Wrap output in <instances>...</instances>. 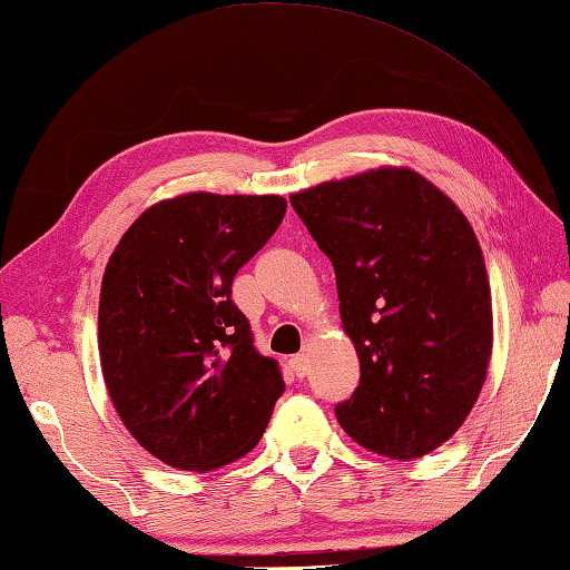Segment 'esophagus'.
I'll return each instance as SVG.
<instances>
[{
    "label": "esophagus",
    "instance_id": "esophagus-1",
    "mask_svg": "<svg viewBox=\"0 0 570 570\" xmlns=\"http://www.w3.org/2000/svg\"><path fill=\"white\" fill-rule=\"evenodd\" d=\"M288 366H292V371H294L296 376H306V371H308V356H306V354H296V356L288 358Z\"/></svg>",
    "mask_w": 570,
    "mask_h": 570
}]
</instances>
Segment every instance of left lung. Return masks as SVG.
<instances>
[{"instance_id":"obj_1","label":"left lung","mask_w":570,"mask_h":570,"mask_svg":"<svg viewBox=\"0 0 570 570\" xmlns=\"http://www.w3.org/2000/svg\"><path fill=\"white\" fill-rule=\"evenodd\" d=\"M336 272L361 379L336 419L389 459L446 443L483 389L491 284L463 212L419 171L379 167L288 196Z\"/></svg>"}]
</instances>
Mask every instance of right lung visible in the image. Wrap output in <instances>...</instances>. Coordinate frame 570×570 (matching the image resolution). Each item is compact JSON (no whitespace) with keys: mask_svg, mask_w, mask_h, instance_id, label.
<instances>
[{"mask_svg":"<svg viewBox=\"0 0 570 570\" xmlns=\"http://www.w3.org/2000/svg\"><path fill=\"white\" fill-rule=\"evenodd\" d=\"M284 214L276 194H181L149 206L109 256L101 374L124 426L171 469L204 473L242 459L284 393L278 364L254 348L232 302L236 272Z\"/></svg>","mask_w":570,"mask_h":570,"instance_id":"add662e5","label":"right lung"}]
</instances>
